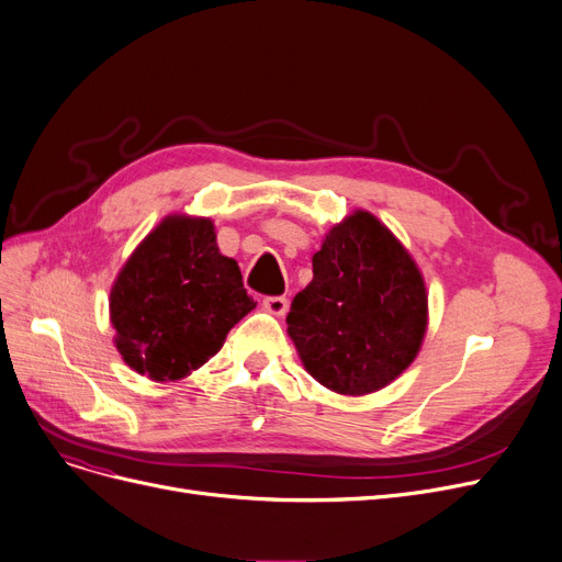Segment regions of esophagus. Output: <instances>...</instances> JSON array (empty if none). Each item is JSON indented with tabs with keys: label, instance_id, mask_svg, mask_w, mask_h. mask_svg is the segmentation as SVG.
Here are the masks:
<instances>
[{
	"label": "esophagus",
	"instance_id": "1",
	"mask_svg": "<svg viewBox=\"0 0 562 562\" xmlns=\"http://www.w3.org/2000/svg\"><path fill=\"white\" fill-rule=\"evenodd\" d=\"M263 307H266L268 312H273V314L282 316V314L286 312V307H289V301H286L284 296H266V299H263Z\"/></svg>",
	"mask_w": 562,
	"mask_h": 562
}]
</instances>
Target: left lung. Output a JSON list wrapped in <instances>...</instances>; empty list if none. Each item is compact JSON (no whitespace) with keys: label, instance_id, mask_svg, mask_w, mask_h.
Returning <instances> with one entry per match:
<instances>
[{"label":"left lung","instance_id":"obj_1","mask_svg":"<svg viewBox=\"0 0 562 562\" xmlns=\"http://www.w3.org/2000/svg\"><path fill=\"white\" fill-rule=\"evenodd\" d=\"M312 273L286 314L305 370L339 395H368L397 379L427 328L425 282L402 243L356 211L328 232Z\"/></svg>","mask_w":562,"mask_h":562}]
</instances>
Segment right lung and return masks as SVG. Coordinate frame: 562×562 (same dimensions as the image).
<instances>
[{
	"label": "right lung",
	"instance_id": "add662e5",
	"mask_svg": "<svg viewBox=\"0 0 562 562\" xmlns=\"http://www.w3.org/2000/svg\"><path fill=\"white\" fill-rule=\"evenodd\" d=\"M257 303L206 217L172 215L121 268L110 294L116 349L139 374L177 381L223 347Z\"/></svg>",
	"mask_w": 562,
	"mask_h": 562
}]
</instances>
